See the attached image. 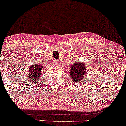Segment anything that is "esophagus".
Listing matches in <instances>:
<instances>
[{
    "label": "esophagus",
    "instance_id": "esophagus-1",
    "mask_svg": "<svg viewBox=\"0 0 126 126\" xmlns=\"http://www.w3.org/2000/svg\"><path fill=\"white\" fill-rule=\"evenodd\" d=\"M55 63L56 64H58V62H56V61L55 62Z\"/></svg>",
    "mask_w": 126,
    "mask_h": 126
}]
</instances>
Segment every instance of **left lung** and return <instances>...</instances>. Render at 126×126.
I'll return each mask as SVG.
<instances>
[{"label":"left lung","instance_id":"obj_1","mask_svg":"<svg viewBox=\"0 0 126 126\" xmlns=\"http://www.w3.org/2000/svg\"><path fill=\"white\" fill-rule=\"evenodd\" d=\"M87 67H85L84 64L82 63L75 62L71 65L70 68V77L74 83L79 82L83 79L86 75Z\"/></svg>","mask_w":126,"mask_h":126}]
</instances>
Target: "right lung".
<instances>
[{
  "mask_svg": "<svg viewBox=\"0 0 126 126\" xmlns=\"http://www.w3.org/2000/svg\"><path fill=\"white\" fill-rule=\"evenodd\" d=\"M43 65L40 64H33L28 68L27 77L30 80V83L35 85L40 82L39 79L40 78V75L43 74Z\"/></svg>",
  "mask_w": 126,
  "mask_h": 126,
  "instance_id": "1",
  "label": "right lung"
}]
</instances>
